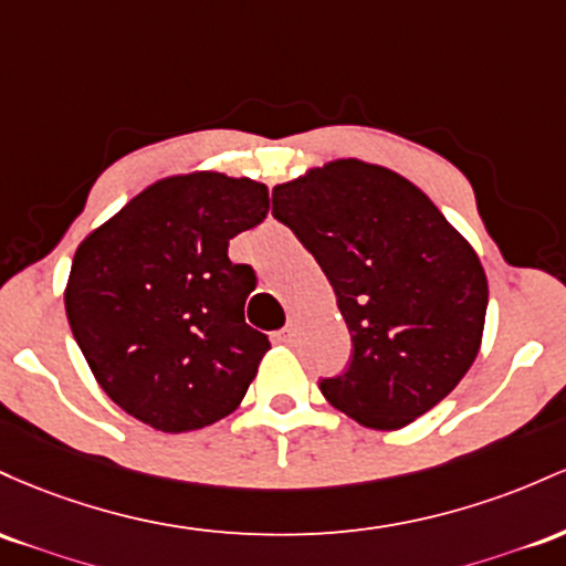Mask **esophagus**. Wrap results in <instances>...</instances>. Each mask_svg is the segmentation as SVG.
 I'll use <instances>...</instances> for the list:
<instances>
[{
    "label": "esophagus",
    "mask_w": 566,
    "mask_h": 566,
    "mask_svg": "<svg viewBox=\"0 0 566 566\" xmlns=\"http://www.w3.org/2000/svg\"><path fill=\"white\" fill-rule=\"evenodd\" d=\"M294 336H296V328H294V323H289V326H283L281 332L275 334V339L281 342V345H291V342H294Z\"/></svg>",
    "instance_id": "esophagus-1"
}]
</instances>
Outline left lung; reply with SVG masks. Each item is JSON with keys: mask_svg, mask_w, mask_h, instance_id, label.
<instances>
[{"mask_svg": "<svg viewBox=\"0 0 566 566\" xmlns=\"http://www.w3.org/2000/svg\"><path fill=\"white\" fill-rule=\"evenodd\" d=\"M272 216L315 256L350 328V366L321 379L364 428L398 430L475 360L489 285L473 245L396 170L332 160L272 189Z\"/></svg>", "mask_w": 566, "mask_h": 566, "instance_id": "left-lung-1", "label": "left lung"}]
</instances>
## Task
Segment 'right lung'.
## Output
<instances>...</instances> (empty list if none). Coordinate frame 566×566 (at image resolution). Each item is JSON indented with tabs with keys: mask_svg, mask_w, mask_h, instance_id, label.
<instances>
[{
	"mask_svg": "<svg viewBox=\"0 0 566 566\" xmlns=\"http://www.w3.org/2000/svg\"><path fill=\"white\" fill-rule=\"evenodd\" d=\"M266 211L264 184L195 170L149 184L82 240L66 317L119 409L163 433L238 409L270 339L245 323L256 275L227 249Z\"/></svg>",
	"mask_w": 566,
	"mask_h": 566,
	"instance_id": "add662e5",
	"label": "right lung"
}]
</instances>
